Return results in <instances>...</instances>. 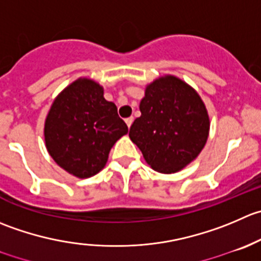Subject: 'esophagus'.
<instances>
[{"label": "esophagus", "instance_id": "34e87169", "mask_svg": "<svg viewBox=\"0 0 261 261\" xmlns=\"http://www.w3.org/2000/svg\"><path fill=\"white\" fill-rule=\"evenodd\" d=\"M125 122H126V125H127V127L130 128L131 125H133V122H134V117H127V118H125Z\"/></svg>", "mask_w": 261, "mask_h": 261}]
</instances>
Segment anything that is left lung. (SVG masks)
I'll return each mask as SVG.
<instances>
[{
    "mask_svg": "<svg viewBox=\"0 0 261 261\" xmlns=\"http://www.w3.org/2000/svg\"><path fill=\"white\" fill-rule=\"evenodd\" d=\"M140 112L128 136L155 171H179L205 145L208 112L198 93L182 80L166 76L148 85Z\"/></svg>",
    "mask_w": 261,
    "mask_h": 261,
    "instance_id": "obj_1",
    "label": "left lung"
}]
</instances>
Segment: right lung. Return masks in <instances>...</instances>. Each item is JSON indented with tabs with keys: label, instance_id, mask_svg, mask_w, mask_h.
Masks as SVG:
<instances>
[{
	"label": "right lung",
	"instance_id": "add662e5",
	"mask_svg": "<svg viewBox=\"0 0 261 261\" xmlns=\"http://www.w3.org/2000/svg\"><path fill=\"white\" fill-rule=\"evenodd\" d=\"M127 131L115 103L103 97V88L79 79L53 102L45 118V146L65 171L88 178L106 166L111 148Z\"/></svg>",
	"mask_w": 261,
	"mask_h": 261
}]
</instances>
